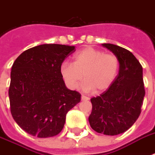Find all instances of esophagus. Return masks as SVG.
Masks as SVG:
<instances>
[{
    "instance_id": "1",
    "label": "esophagus",
    "mask_w": 155,
    "mask_h": 155,
    "mask_svg": "<svg viewBox=\"0 0 155 155\" xmlns=\"http://www.w3.org/2000/svg\"><path fill=\"white\" fill-rule=\"evenodd\" d=\"M81 100H82V101H88V100H89V97H86V96H84V95H82Z\"/></svg>"
}]
</instances>
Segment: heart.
<instances>
[{
  "instance_id": "1",
  "label": "heart",
  "mask_w": 155,
  "mask_h": 155,
  "mask_svg": "<svg viewBox=\"0 0 155 155\" xmlns=\"http://www.w3.org/2000/svg\"><path fill=\"white\" fill-rule=\"evenodd\" d=\"M120 70V60L113 54L93 47H86L73 56V63L63 62L60 73L71 88H77L83 77L86 91L103 92L112 86ZM84 75L83 76L82 75Z\"/></svg>"
}]
</instances>
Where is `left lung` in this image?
Masks as SVG:
<instances>
[{
	"label": "left lung",
	"mask_w": 155,
	"mask_h": 155,
	"mask_svg": "<svg viewBox=\"0 0 155 155\" xmlns=\"http://www.w3.org/2000/svg\"><path fill=\"white\" fill-rule=\"evenodd\" d=\"M120 60V70L112 86L92 97L88 120L92 130L105 135H117L132 126L141 113L145 97L142 67L130 51L104 43Z\"/></svg>",
	"instance_id": "left-lung-1"
}]
</instances>
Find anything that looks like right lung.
Returning a JSON list of instances; mask_svg holds the SVG:
<instances>
[{
  "mask_svg": "<svg viewBox=\"0 0 155 155\" xmlns=\"http://www.w3.org/2000/svg\"><path fill=\"white\" fill-rule=\"evenodd\" d=\"M75 51L68 45H39L14 61L8 88L11 114L29 134H58L68 111L80 102L81 95L67 88L60 73L63 61Z\"/></svg>",
  "mask_w": 155,
  "mask_h": 155,
  "instance_id": "add662e5",
  "label": "right lung"
}]
</instances>
